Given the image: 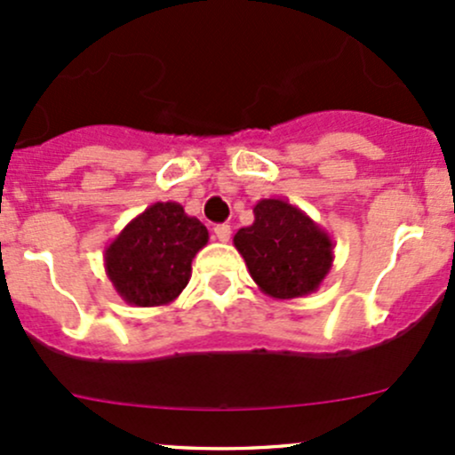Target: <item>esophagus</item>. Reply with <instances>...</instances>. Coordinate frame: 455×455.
<instances>
[{"label":"esophagus","mask_w":455,"mask_h":455,"mask_svg":"<svg viewBox=\"0 0 455 455\" xmlns=\"http://www.w3.org/2000/svg\"><path fill=\"white\" fill-rule=\"evenodd\" d=\"M213 233H216L220 242H228V239H231V227H228V224H216V227H213Z\"/></svg>","instance_id":"esophagus-1"}]
</instances>
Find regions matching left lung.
Segmentation results:
<instances>
[{
	"label": "left lung",
	"mask_w": 455,
	"mask_h": 455,
	"mask_svg": "<svg viewBox=\"0 0 455 455\" xmlns=\"http://www.w3.org/2000/svg\"><path fill=\"white\" fill-rule=\"evenodd\" d=\"M254 222L233 237L252 281L276 300L317 291L331 272L334 243L311 216L283 198H261Z\"/></svg>",
	"instance_id": "obj_1"
}]
</instances>
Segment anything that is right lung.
Returning a JSON list of instances; mask_svg holds the SVG:
<instances>
[{"instance_id": "add662e5", "label": "right lung", "mask_w": 455, "mask_h": 455, "mask_svg": "<svg viewBox=\"0 0 455 455\" xmlns=\"http://www.w3.org/2000/svg\"><path fill=\"white\" fill-rule=\"evenodd\" d=\"M207 242V227L181 204L153 203L108 243L106 274L132 307H164L186 289L194 257Z\"/></svg>"}]
</instances>
